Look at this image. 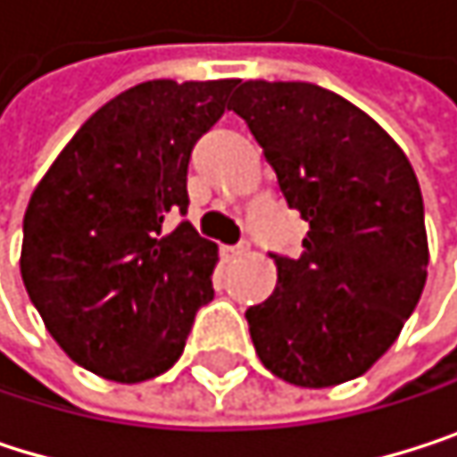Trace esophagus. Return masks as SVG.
Returning <instances> with one entry per match:
<instances>
[{
  "label": "esophagus",
  "instance_id": "obj_1",
  "mask_svg": "<svg viewBox=\"0 0 457 457\" xmlns=\"http://www.w3.org/2000/svg\"><path fill=\"white\" fill-rule=\"evenodd\" d=\"M246 252H249V244H246V241H241V244H236V246H227V249H224L227 257H244Z\"/></svg>",
  "mask_w": 457,
  "mask_h": 457
}]
</instances>
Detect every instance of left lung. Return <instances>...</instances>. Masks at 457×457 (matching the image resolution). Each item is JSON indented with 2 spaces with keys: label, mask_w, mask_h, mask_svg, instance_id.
<instances>
[{
  "label": "left lung",
  "mask_w": 457,
  "mask_h": 457,
  "mask_svg": "<svg viewBox=\"0 0 457 457\" xmlns=\"http://www.w3.org/2000/svg\"><path fill=\"white\" fill-rule=\"evenodd\" d=\"M227 109L311 224L297 260L273 254L276 292L246 311L257 356L303 388L353 380L394 345L426 287L418 176L370 114L313 82L249 79Z\"/></svg>",
  "instance_id": "8db88e82"
}]
</instances>
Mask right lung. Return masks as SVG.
<instances>
[{"label":"right lung","mask_w":457,"mask_h":457,"mask_svg":"<svg viewBox=\"0 0 457 457\" xmlns=\"http://www.w3.org/2000/svg\"><path fill=\"white\" fill-rule=\"evenodd\" d=\"M238 79L141 82L104 104L37 184L21 276L53 340L79 367L141 383L170 370L213 300L216 244L181 219L197 138Z\"/></svg>","instance_id":"right-lung-1"}]
</instances>
